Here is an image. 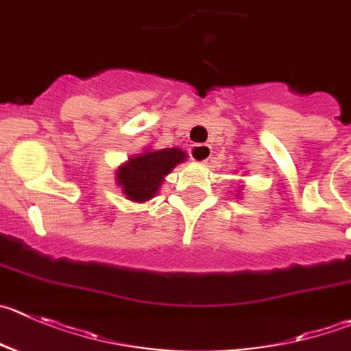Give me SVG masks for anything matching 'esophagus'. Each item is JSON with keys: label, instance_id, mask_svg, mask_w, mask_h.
I'll list each match as a JSON object with an SVG mask.
<instances>
[{"label": "esophagus", "instance_id": "obj_1", "mask_svg": "<svg viewBox=\"0 0 351 351\" xmlns=\"http://www.w3.org/2000/svg\"><path fill=\"white\" fill-rule=\"evenodd\" d=\"M191 160L196 163H205L212 156V148L208 145H193L189 149Z\"/></svg>", "mask_w": 351, "mask_h": 351}]
</instances>
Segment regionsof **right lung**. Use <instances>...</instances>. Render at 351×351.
<instances>
[{"mask_svg":"<svg viewBox=\"0 0 351 351\" xmlns=\"http://www.w3.org/2000/svg\"><path fill=\"white\" fill-rule=\"evenodd\" d=\"M186 158L181 148L146 149L117 169V184L131 202H148L158 193L167 173Z\"/></svg>","mask_w":351,"mask_h":351,"instance_id":"add662e5","label":"right lung"}]
</instances>
